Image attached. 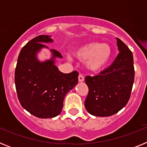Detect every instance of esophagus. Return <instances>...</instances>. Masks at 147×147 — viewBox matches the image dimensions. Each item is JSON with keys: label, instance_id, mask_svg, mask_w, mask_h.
Masks as SVG:
<instances>
[{"label": "esophagus", "instance_id": "34e87169", "mask_svg": "<svg viewBox=\"0 0 147 147\" xmlns=\"http://www.w3.org/2000/svg\"><path fill=\"white\" fill-rule=\"evenodd\" d=\"M78 80H79V82H84V80H85V77H84L83 75L80 74L79 76H78Z\"/></svg>", "mask_w": 147, "mask_h": 147}]
</instances>
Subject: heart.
Instances as JSON below:
<instances>
[{
	"mask_svg": "<svg viewBox=\"0 0 147 147\" xmlns=\"http://www.w3.org/2000/svg\"><path fill=\"white\" fill-rule=\"evenodd\" d=\"M74 55L80 60L86 61L88 70L92 72H98L108 64L112 50L107 43L90 42L76 48Z\"/></svg>",
	"mask_w": 147,
	"mask_h": 147,
	"instance_id": "heart-1",
	"label": "heart"
}]
</instances>
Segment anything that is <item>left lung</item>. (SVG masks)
Returning a JSON list of instances; mask_svg holds the SVG:
<instances>
[{
    "instance_id": "left-lung-1",
    "label": "left lung",
    "mask_w": 147,
    "mask_h": 147,
    "mask_svg": "<svg viewBox=\"0 0 147 147\" xmlns=\"http://www.w3.org/2000/svg\"><path fill=\"white\" fill-rule=\"evenodd\" d=\"M119 54L112 65L95 76H87L89 91L85 107L94 116H110L126 106L134 83L135 71L132 51L119 38Z\"/></svg>"
}]
</instances>
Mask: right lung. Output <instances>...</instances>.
<instances>
[{"label": "right lung", "instance_id": "add662e5", "mask_svg": "<svg viewBox=\"0 0 147 147\" xmlns=\"http://www.w3.org/2000/svg\"><path fill=\"white\" fill-rule=\"evenodd\" d=\"M49 35H39L23 46L18 56L15 82L20 105L28 113L40 119L57 116L62 111L66 94L78 83L76 71L63 74L55 65L56 58H62L60 53L51 49L50 59L40 62L37 53L43 44L52 42Z\"/></svg>", "mask_w": 147, "mask_h": 147}]
</instances>
